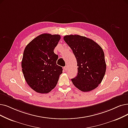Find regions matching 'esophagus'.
<instances>
[{
    "instance_id": "obj_1",
    "label": "esophagus",
    "mask_w": 128,
    "mask_h": 128,
    "mask_svg": "<svg viewBox=\"0 0 128 128\" xmlns=\"http://www.w3.org/2000/svg\"><path fill=\"white\" fill-rule=\"evenodd\" d=\"M68 68V66H66L65 67H64V70L65 71H67Z\"/></svg>"
}]
</instances>
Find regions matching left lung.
I'll return each mask as SVG.
<instances>
[{
    "label": "left lung",
    "mask_w": 128,
    "mask_h": 128,
    "mask_svg": "<svg viewBox=\"0 0 128 128\" xmlns=\"http://www.w3.org/2000/svg\"><path fill=\"white\" fill-rule=\"evenodd\" d=\"M64 39L72 49L77 61L78 74L71 79L73 84L84 92L94 89L106 73L102 49L93 40L78 34L65 36Z\"/></svg>",
    "instance_id": "1"
}]
</instances>
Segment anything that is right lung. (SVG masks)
<instances>
[{
  "mask_svg": "<svg viewBox=\"0 0 128 128\" xmlns=\"http://www.w3.org/2000/svg\"><path fill=\"white\" fill-rule=\"evenodd\" d=\"M60 38L59 34H43L30 42L24 50L22 62L24 78L38 93H49L62 73V68L57 64L58 56L54 52Z\"/></svg>",
  "mask_w": 128,
  "mask_h": 128,
  "instance_id": "right-lung-1",
  "label": "right lung"
}]
</instances>
